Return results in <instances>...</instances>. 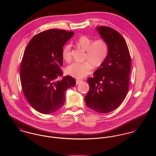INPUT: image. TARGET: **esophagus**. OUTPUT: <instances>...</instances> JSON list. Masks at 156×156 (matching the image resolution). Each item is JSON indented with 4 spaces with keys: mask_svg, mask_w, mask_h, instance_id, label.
I'll use <instances>...</instances> for the list:
<instances>
[{
    "mask_svg": "<svg viewBox=\"0 0 156 156\" xmlns=\"http://www.w3.org/2000/svg\"><path fill=\"white\" fill-rule=\"evenodd\" d=\"M82 82V80H76V85L79 84V83H81Z\"/></svg>",
    "mask_w": 156,
    "mask_h": 156,
    "instance_id": "obj_1",
    "label": "esophagus"
}]
</instances>
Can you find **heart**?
Segmentation results:
<instances>
[{
    "label": "heart",
    "instance_id": "1",
    "mask_svg": "<svg viewBox=\"0 0 156 156\" xmlns=\"http://www.w3.org/2000/svg\"><path fill=\"white\" fill-rule=\"evenodd\" d=\"M76 44L86 51L83 62H73L67 66L66 71L68 75L76 79H82L89 74L92 70V66L98 68L102 66L106 61L109 51L108 43L100 38L93 41L87 36H82L77 39ZM71 45L67 44L62 50L63 59L69 62L71 59Z\"/></svg>",
    "mask_w": 156,
    "mask_h": 156
}]
</instances>
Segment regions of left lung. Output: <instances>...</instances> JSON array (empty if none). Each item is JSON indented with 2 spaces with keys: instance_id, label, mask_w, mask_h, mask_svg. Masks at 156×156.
Returning <instances> with one entry per match:
<instances>
[{
  "instance_id": "obj_1",
  "label": "left lung",
  "mask_w": 156,
  "mask_h": 156,
  "mask_svg": "<svg viewBox=\"0 0 156 156\" xmlns=\"http://www.w3.org/2000/svg\"><path fill=\"white\" fill-rule=\"evenodd\" d=\"M101 37L109 45V55L101 66L87 81L89 92L85 97L87 106L106 113L116 109L129 90L131 58L123 37L109 27H97Z\"/></svg>"
}]
</instances>
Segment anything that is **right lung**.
I'll use <instances>...</instances> for the list:
<instances>
[{
	"instance_id": "right-lung-1",
	"label": "right lung",
	"mask_w": 156,
	"mask_h": 156,
	"mask_svg": "<svg viewBox=\"0 0 156 156\" xmlns=\"http://www.w3.org/2000/svg\"><path fill=\"white\" fill-rule=\"evenodd\" d=\"M73 35L64 30H45L34 36L25 49L20 67L23 91L32 107L42 113L61 108L67 89L76 85L70 76L56 80L62 76V48Z\"/></svg>"
}]
</instances>
